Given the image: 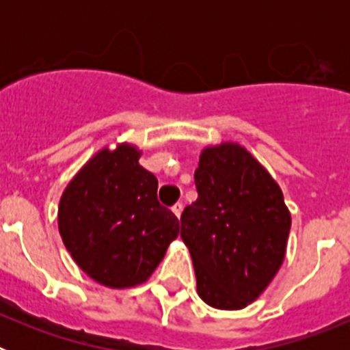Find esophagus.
Here are the masks:
<instances>
[{
	"label": "esophagus",
	"mask_w": 350,
	"mask_h": 350,
	"mask_svg": "<svg viewBox=\"0 0 350 350\" xmlns=\"http://www.w3.org/2000/svg\"><path fill=\"white\" fill-rule=\"evenodd\" d=\"M182 210H184V205H182V203H175V205L172 206V212L175 213L177 217H180L182 215Z\"/></svg>",
	"instance_id": "esophagus-1"
}]
</instances>
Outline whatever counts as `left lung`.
I'll list each match as a JSON object with an SVG mask.
<instances>
[{
    "label": "left lung",
    "mask_w": 350,
    "mask_h": 350,
    "mask_svg": "<svg viewBox=\"0 0 350 350\" xmlns=\"http://www.w3.org/2000/svg\"><path fill=\"white\" fill-rule=\"evenodd\" d=\"M198 200L182 213L180 237L198 295L240 310L265 293L286 258L291 212L268 170L237 142L206 145L194 172Z\"/></svg>",
    "instance_id": "obj_1"
}]
</instances>
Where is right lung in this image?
<instances>
[{
    "instance_id": "obj_1",
    "label": "right lung",
    "mask_w": 350,
    "mask_h": 350,
    "mask_svg": "<svg viewBox=\"0 0 350 350\" xmlns=\"http://www.w3.org/2000/svg\"><path fill=\"white\" fill-rule=\"evenodd\" d=\"M122 142L100 148L61 194L57 226L73 261L94 282L128 289L147 282L180 224L157 202V178Z\"/></svg>"
}]
</instances>
